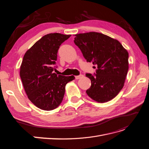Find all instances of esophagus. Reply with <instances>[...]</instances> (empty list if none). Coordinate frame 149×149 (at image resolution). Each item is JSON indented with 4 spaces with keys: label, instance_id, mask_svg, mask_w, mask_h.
<instances>
[{
    "label": "esophagus",
    "instance_id": "obj_1",
    "mask_svg": "<svg viewBox=\"0 0 149 149\" xmlns=\"http://www.w3.org/2000/svg\"><path fill=\"white\" fill-rule=\"evenodd\" d=\"M83 76H83V74H80V75L75 76V78H76V79H81V78H83Z\"/></svg>",
    "mask_w": 149,
    "mask_h": 149
}]
</instances>
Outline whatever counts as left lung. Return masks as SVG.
I'll list each match as a JSON object with an SVG mask.
<instances>
[{
	"mask_svg": "<svg viewBox=\"0 0 149 149\" xmlns=\"http://www.w3.org/2000/svg\"><path fill=\"white\" fill-rule=\"evenodd\" d=\"M74 35V42L85 59L97 66L96 74H86L91 81L87 94L98 102L111 101L124 85L129 69L127 49L118 40L101 33L91 31Z\"/></svg>",
	"mask_w": 149,
	"mask_h": 149,
	"instance_id": "1",
	"label": "left lung"
}]
</instances>
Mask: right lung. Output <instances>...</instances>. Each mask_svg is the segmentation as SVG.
Returning <instances> with one entry per match:
<instances>
[{
  "label": "right lung",
  "mask_w": 149,
  "mask_h": 149,
  "mask_svg": "<svg viewBox=\"0 0 149 149\" xmlns=\"http://www.w3.org/2000/svg\"><path fill=\"white\" fill-rule=\"evenodd\" d=\"M70 36L58 33L45 35L25 53L20 76L28 98L40 109L51 111L59 106L66 84L75 78L73 75L53 73L58 49Z\"/></svg>",
  "instance_id": "1"
}]
</instances>
